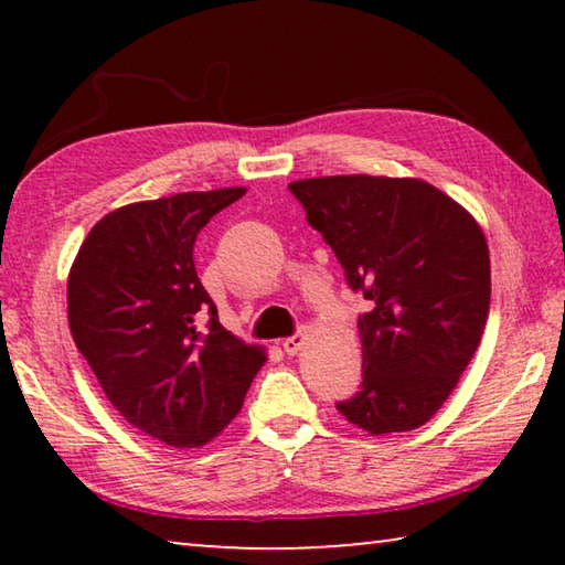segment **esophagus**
I'll return each instance as SVG.
<instances>
[{"label":"esophagus","mask_w":565,"mask_h":565,"mask_svg":"<svg viewBox=\"0 0 565 565\" xmlns=\"http://www.w3.org/2000/svg\"><path fill=\"white\" fill-rule=\"evenodd\" d=\"M303 343H306V337L303 333H294V337H289V339H284V351L289 353V356H296V353H299L301 349H303Z\"/></svg>","instance_id":"esophagus-1"}]
</instances>
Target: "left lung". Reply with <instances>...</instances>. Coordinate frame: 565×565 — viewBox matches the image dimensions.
<instances>
[{
    "label": "left lung",
    "instance_id": "left-lung-1",
    "mask_svg": "<svg viewBox=\"0 0 565 565\" xmlns=\"http://www.w3.org/2000/svg\"><path fill=\"white\" fill-rule=\"evenodd\" d=\"M289 189L351 289L374 303L359 319L361 391L337 408L371 436L414 431L451 396L483 337L491 259L481 226L424 179L347 174Z\"/></svg>",
    "mask_w": 565,
    "mask_h": 565
}]
</instances>
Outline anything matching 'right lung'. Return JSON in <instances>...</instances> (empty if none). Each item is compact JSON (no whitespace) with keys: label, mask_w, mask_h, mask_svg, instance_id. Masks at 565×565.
I'll use <instances>...</instances> for the list:
<instances>
[{"label":"right lung","mask_w":565,"mask_h":565,"mask_svg":"<svg viewBox=\"0 0 565 565\" xmlns=\"http://www.w3.org/2000/svg\"><path fill=\"white\" fill-rule=\"evenodd\" d=\"M244 194L184 191L114 209L84 238L66 281L72 339L104 394L167 446L222 434L266 361L218 323L194 266L199 232Z\"/></svg>","instance_id":"obj_1"}]
</instances>
